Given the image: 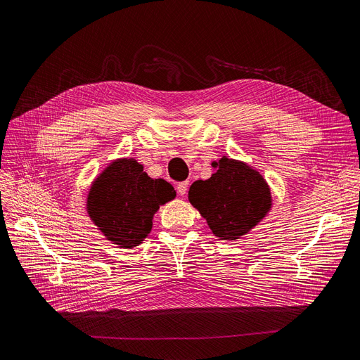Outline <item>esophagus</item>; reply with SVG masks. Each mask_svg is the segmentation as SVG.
<instances>
[{
	"label": "esophagus",
	"instance_id": "obj_1",
	"mask_svg": "<svg viewBox=\"0 0 360 360\" xmlns=\"http://www.w3.org/2000/svg\"><path fill=\"white\" fill-rule=\"evenodd\" d=\"M188 188H189V181H181L177 184V192L180 196H184L186 192H188Z\"/></svg>",
	"mask_w": 360,
	"mask_h": 360
}]
</instances>
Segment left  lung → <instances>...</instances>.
Listing matches in <instances>:
<instances>
[{"mask_svg":"<svg viewBox=\"0 0 360 360\" xmlns=\"http://www.w3.org/2000/svg\"><path fill=\"white\" fill-rule=\"evenodd\" d=\"M212 167L217 171L208 180H196L191 186L189 202L215 236L236 240L270 211V188L260 172L242 161L223 156Z\"/></svg>","mask_w":360,"mask_h":360,"instance_id":"obj_1","label":"left lung"}]
</instances>
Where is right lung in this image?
<instances>
[{
    "instance_id": "right-lung-1",
    "label": "right lung",
    "mask_w": 360,
    "mask_h": 360,
    "mask_svg": "<svg viewBox=\"0 0 360 360\" xmlns=\"http://www.w3.org/2000/svg\"><path fill=\"white\" fill-rule=\"evenodd\" d=\"M176 198L162 179H150L134 158L112 161L93 181L87 212L108 240L131 250L152 230L155 212Z\"/></svg>"
}]
</instances>
